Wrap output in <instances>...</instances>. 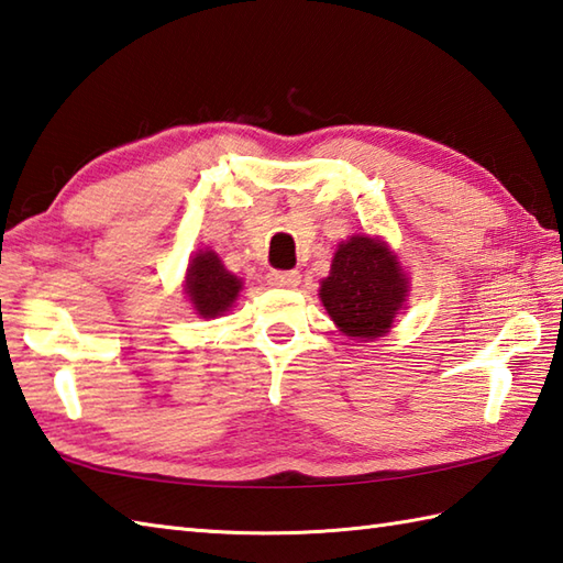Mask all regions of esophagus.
<instances>
[{"label": "esophagus", "mask_w": 563, "mask_h": 563, "mask_svg": "<svg viewBox=\"0 0 563 563\" xmlns=\"http://www.w3.org/2000/svg\"><path fill=\"white\" fill-rule=\"evenodd\" d=\"M267 282H269L272 286H277V289H294V286L301 284V274L294 272V269H291V272L274 269V272L267 274Z\"/></svg>", "instance_id": "1"}]
</instances>
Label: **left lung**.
<instances>
[{
    "label": "left lung",
    "instance_id": "8db88e82",
    "mask_svg": "<svg viewBox=\"0 0 563 563\" xmlns=\"http://www.w3.org/2000/svg\"><path fill=\"white\" fill-rule=\"evenodd\" d=\"M318 296L332 323L366 342L384 338L406 308L408 277L382 238L352 235L338 245Z\"/></svg>",
    "mask_w": 563,
    "mask_h": 563
}]
</instances>
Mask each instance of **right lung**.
<instances>
[{
    "label": "right lung",
    "instance_id": "1",
    "mask_svg": "<svg viewBox=\"0 0 563 563\" xmlns=\"http://www.w3.org/2000/svg\"><path fill=\"white\" fill-rule=\"evenodd\" d=\"M243 279L228 272L213 250H199L189 260L185 294L201 318L223 316L235 303Z\"/></svg>",
    "mask_w": 563,
    "mask_h": 563
}]
</instances>
